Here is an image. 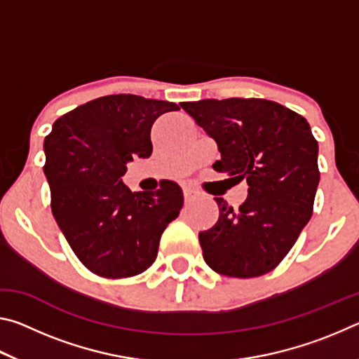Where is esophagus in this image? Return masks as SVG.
<instances>
[{
    "mask_svg": "<svg viewBox=\"0 0 359 359\" xmlns=\"http://www.w3.org/2000/svg\"><path fill=\"white\" fill-rule=\"evenodd\" d=\"M193 194H194V191L191 190V188H184V198H185V203L190 201V199L193 198Z\"/></svg>",
    "mask_w": 359,
    "mask_h": 359,
    "instance_id": "34e87169",
    "label": "esophagus"
}]
</instances>
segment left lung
<instances>
[{"instance_id": "left-lung-1", "label": "left lung", "mask_w": 359, "mask_h": 359, "mask_svg": "<svg viewBox=\"0 0 359 359\" xmlns=\"http://www.w3.org/2000/svg\"><path fill=\"white\" fill-rule=\"evenodd\" d=\"M217 142L212 168L229 185L247 180L239 209L215 198L218 222L199 233L204 261L228 277H258L274 269L312 217L320 182L318 142L299 114L259 98L182 102Z\"/></svg>"}]
</instances>
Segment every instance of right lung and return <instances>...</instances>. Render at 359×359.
<instances>
[{"label": "right lung", "mask_w": 359, "mask_h": 359, "mask_svg": "<svg viewBox=\"0 0 359 359\" xmlns=\"http://www.w3.org/2000/svg\"><path fill=\"white\" fill-rule=\"evenodd\" d=\"M175 102L111 95L65 114L44 141L52 214L72 252L101 277H133L154 264L163 231L179 217L182 188L155 191L123 184L133 158L151 155L150 130Z\"/></svg>", "instance_id": "1"}]
</instances>
